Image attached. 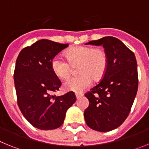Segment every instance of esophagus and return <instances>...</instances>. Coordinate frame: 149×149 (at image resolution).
<instances>
[{
	"instance_id": "34e87169",
	"label": "esophagus",
	"mask_w": 149,
	"mask_h": 149,
	"mask_svg": "<svg viewBox=\"0 0 149 149\" xmlns=\"http://www.w3.org/2000/svg\"><path fill=\"white\" fill-rule=\"evenodd\" d=\"M83 95H84V94H83V93H75V96H76V98H81Z\"/></svg>"
}]
</instances>
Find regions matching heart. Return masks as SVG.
I'll return each mask as SVG.
<instances>
[{"label":"heart","instance_id":"obj_1","mask_svg":"<svg viewBox=\"0 0 149 149\" xmlns=\"http://www.w3.org/2000/svg\"><path fill=\"white\" fill-rule=\"evenodd\" d=\"M68 61L56 56L51 61V69L56 76L63 80L70 77L72 67L77 68L79 75L63 84L66 91L82 92L91 86L93 79L98 81L104 75L108 66V56L102 48L78 46L66 52Z\"/></svg>","mask_w":149,"mask_h":149}]
</instances>
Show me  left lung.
<instances>
[{"instance_id": "1", "label": "left lung", "mask_w": 149, "mask_h": 149, "mask_svg": "<svg viewBox=\"0 0 149 149\" xmlns=\"http://www.w3.org/2000/svg\"><path fill=\"white\" fill-rule=\"evenodd\" d=\"M86 45L103 46L108 66L99 84L85 94L89 104L84 118L90 128L107 132L119 127L131 111L138 89L137 63L134 54L117 38L105 36Z\"/></svg>"}]
</instances>
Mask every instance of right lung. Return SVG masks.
I'll return each mask as SVG.
<instances>
[{
	"instance_id": "add662e5",
	"label": "right lung",
	"mask_w": 149,
	"mask_h": 149,
	"mask_svg": "<svg viewBox=\"0 0 149 149\" xmlns=\"http://www.w3.org/2000/svg\"><path fill=\"white\" fill-rule=\"evenodd\" d=\"M68 44L41 39L21 51L15 63L14 82L18 105L25 119L41 130L63 125L66 111L76 101L73 92L60 96L61 81L51 69V61Z\"/></svg>"
}]
</instances>
